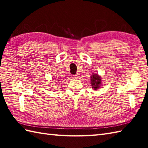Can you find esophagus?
<instances>
[{
    "mask_svg": "<svg viewBox=\"0 0 148 148\" xmlns=\"http://www.w3.org/2000/svg\"><path fill=\"white\" fill-rule=\"evenodd\" d=\"M72 78H73V79H77V78H78V75H72Z\"/></svg>",
    "mask_w": 148,
    "mask_h": 148,
    "instance_id": "1",
    "label": "esophagus"
}]
</instances>
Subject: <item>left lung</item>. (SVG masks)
I'll list each match as a JSON object with an SVG mask.
<instances>
[{
  "label": "left lung",
  "mask_w": 148,
  "mask_h": 148,
  "mask_svg": "<svg viewBox=\"0 0 148 148\" xmlns=\"http://www.w3.org/2000/svg\"><path fill=\"white\" fill-rule=\"evenodd\" d=\"M90 78L92 88H93L95 90L99 89L102 84L101 77L98 74L94 73H92Z\"/></svg>",
  "instance_id": "8db88e82"
}]
</instances>
